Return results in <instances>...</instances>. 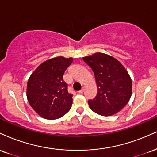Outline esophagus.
I'll return each instance as SVG.
<instances>
[{"instance_id":"esophagus-1","label":"esophagus","mask_w":157,"mask_h":157,"mask_svg":"<svg viewBox=\"0 0 157 157\" xmlns=\"http://www.w3.org/2000/svg\"><path fill=\"white\" fill-rule=\"evenodd\" d=\"M85 89H86V88H85V87H82V89H81L80 91H79V93L80 94H82V93H83L84 92V90H85Z\"/></svg>"}]
</instances>
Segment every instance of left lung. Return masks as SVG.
<instances>
[{
    "label": "left lung",
    "instance_id": "8db88e82",
    "mask_svg": "<svg viewBox=\"0 0 157 157\" xmlns=\"http://www.w3.org/2000/svg\"><path fill=\"white\" fill-rule=\"evenodd\" d=\"M82 60L91 68L97 86V95L88 100L90 108L100 116H109L119 112L129 102L132 91V80L118 60L97 52Z\"/></svg>",
    "mask_w": 157,
    "mask_h": 157
}]
</instances>
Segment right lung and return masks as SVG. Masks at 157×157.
I'll use <instances>...</instances> for the list:
<instances>
[{"label": "right lung", "instance_id": "right-lung-1", "mask_svg": "<svg viewBox=\"0 0 157 157\" xmlns=\"http://www.w3.org/2000/svg\"><path fill=\"white\" fill-rule=\"evenodd\" d=\"M72 61V58L62 56L51 58L39 65L28 79V102L45 119H57L71 109L72 94L68 92L63 76Z\"/></svg>", "mask_w": 157, "mask_h": 157}]
</instances>
